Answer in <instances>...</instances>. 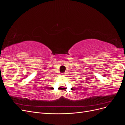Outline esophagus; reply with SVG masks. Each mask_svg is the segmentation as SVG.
Segmentation results:
<instances>
[{
	"instance_id": "34e87169",
	"label": "esophagus",
	"mask_w": 125,
	"mask_h": 125,
	"mask_svg": "<svg viewBox=\"0 0 125 125\" xmlns=\"http://www.w3.org/2000/svg\"><path fill=\"white\" fill-rule=\"evenodd\" d=\"M62 74H65V73H62Z\"/></svg>"
}]
</instances>
